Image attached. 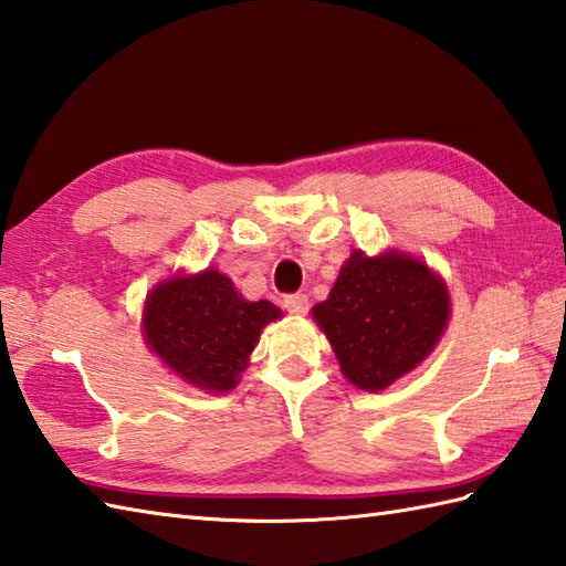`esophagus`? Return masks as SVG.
<instances>
[{
	"label": "esophagus",
	"instance_id": "esophagus-1",
	"mask_svg": "<svg viewBox=\"0 0 566 566\" xmlns=\"http://www.w3.org/2000/svg\"><path fill=\"white\" fill-rule=\"evenodd\" d=\"M283 307H285V312H291V315L300 317V315H307L310 303L303 293H293V295H285Z\"/></svg>",
	"mask_w": 566,
	"mask_h": 566
}]
</instances>
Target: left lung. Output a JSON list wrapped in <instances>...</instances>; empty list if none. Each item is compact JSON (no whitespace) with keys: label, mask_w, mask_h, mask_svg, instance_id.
Instances as JSON below:
<instances>
[{"label":"left lung","mask_w":566,"mask_h":566,"mask_svg":"<svg viewBox=\"0 0 566 566\" xmlns=\"http://www.w3.org/2000/svg\"><path fill=\"white\" fill-rule=\"evenodd\" d=\"M448 312L446 285L419 259H370L356 251L312 315L346 378L370 392L392 385L431 354Z\"/></svg>","instance_id":"1"}]
</instances>
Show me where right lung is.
Listing matches in <instances>:
<instances>
[{
    "mask_svg": "<svg viewBox=\"0 0 566 566\" xmlns=\"http://www.w3.org/2000/svg\"><path fill=\"white\" fill-rule=\"evenodd\" d=\"M279 317L281 310L269 300L249 303L228 275L208 269L155 287L145 307V334L186 382L224 392L237 385L263 324Z\"/></svg>",
    "mask_w": 566,
    "mask_h": 566,
    "instance_id": "obj_1",
    "label": "right lung"
}]
</instances>
